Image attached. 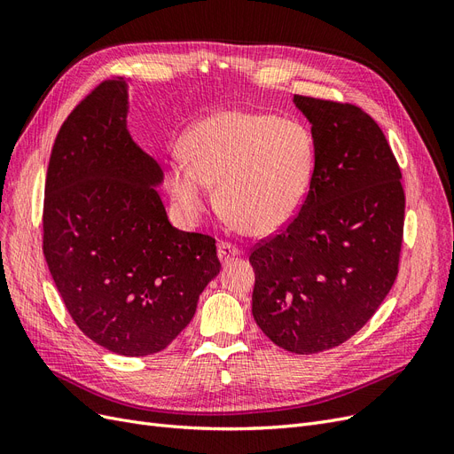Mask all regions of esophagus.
<instances>
[{"mask_svg": "<svg viewBox=\"0 0 454 454\" xmlns=\"http://www.w3.org/2000/svg\"><path fill=\"white\" fill-rule=\"evenodd\" d=\"M239 255H240V250L237 248L235 244L219 242V246H217V257H219V261H222V263H227V261L235 259Z\"/></svg>", "mask_w": 454, "mask_h": 454, "instance_id": "34e87169", "label": "esophagus"}]
</instances>
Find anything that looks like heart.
Returning a JSON list of instances; mask_svg holds the SVG:
<instances>
[{
  "label": "heart",
  "instance_id": "obj_1",
  "mask_svg": "<svg viewBox=\"0 0 454 454\" xmlns=\"http://www.w3.org/2000/svg\"><path fill=\"white\" fill-rule=\"evenodd\" d=\"M314 172V140L294 119L223 109L189 130L185 155L168 162L177 208L199 217L214 200L254 235L284 229L303 206Z\"/></svg>",
  "mask_w": 454,
  "mask_h": 454
}]
</instances>
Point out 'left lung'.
Listing matches in <instances>:
<instances>
[{
  "label": "left lung",
  "mask_w": 454,
  "mask_h": 454,
  "mask_svg": "<svg viewBox=\"0 0 454 454\" xmlns=\"http://www.w3.org/2000/svg\"><path fill=\"white\" fill-rule=\"evenodd\" d=\"M310 122L314 172L299 214L250 254L254 320L295 354L339 347L397 277L405 195L377 122L352 104L294 96Z\"/></svg>",
  "instance_id": "left-lung-1"
}]
</instances>
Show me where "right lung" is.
I'll list each match as a JSON object with an SVG mask.
<instances>
[{
    "label": "right lung",
    "mask_w": 454,
    "mask_h": 454,
    "mask_svg": "<svg viewBox=\"0 0 454 454\" xmlns=\"http://www.w3.org/2000/svg\"><path fill=\"white\" fill-rule=\"evenodd\" d=\"M129 92L106 79L67 115L45 182L43 254L77 327L121 356L167 348L222 269L215 240L170 225L159 162L127 129Z\"/></svg>",
    "instance_id": "obj_1"
}]
</instances>
